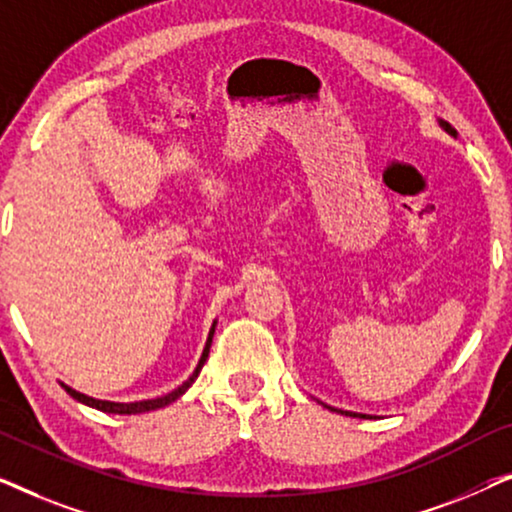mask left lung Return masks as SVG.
Instances as JSON below:
<instances>
[{
    "instance_id": "obj_1",
    "label": "left lung",
    "mask_w": 512,
    "mask_h": 512,
    "mask_svg": "<svg viewBox=\"0 0 512 512\" xmlns=\"http://www.w3.org/2000/svg\"><path fill=\"white\" fill-rule=\"evenodd\" d=\"M440 128H443L445 132H450V135L452 137H457V130H454L452 128V125L450 123H447V121H440ZM324 408H328V410H333V412H340V415H347V417H366V415H361V412H349V410H338V408H331V405H326L324 403Z\"/></svg>"
}]
</instances>
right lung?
Here are the masks:
<instances>
[{"mask_svg":"<svg viewBox=\"0 0 512 512\" xmlns=\"http://www.w3.org/2000/svg\"><path fill=\"white\" fill-rule=\"evenodd\" d=\"M214 326H216V321L212 324V331H209V338H207V345H205V349H202V356H200V361H198V366H195V370H193V375L188 377V380L181 384V387H177L174 391H170V394H165V396H158V398H149V401H135V403H114V401H100V398H93V396H86V394H81V391H76V389H72V387H67V384H62V387H65V391L72 398H76V401L79 403H86V405H90V408H95V410H102V412H111V415H139V412H149V410H158V408H165V405H170L172 401H177L179 396H184L186 391H188V387H191V384L195 382V377L200 375V370H202V366H205V361H207V356H209V347H212V338H214Z\"/></svg>","mask_w":512,"mask_h":512,"instance_id":"obj_1","label":"right lung"}]
</instances>
